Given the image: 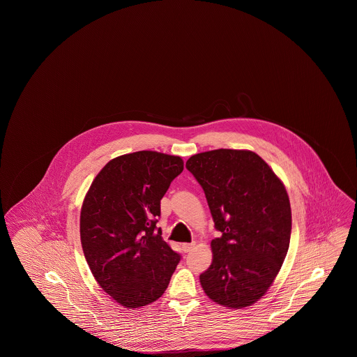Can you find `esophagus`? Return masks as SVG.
<instances>
[{
	"mask_svg": "<svg viewBox=\"0 0 357 357\" xmlns=\"http://www.w3.org/2000/svg\"><path fill=\"white\" fill-rule=\"evenodd\" d=\"M195 246V242H191V243H182V250L185 252V253H188V252H191V249Z\"/></svg>",
	"mask_w": 357,
	"mask_h": 357,
	"instance_id": "34e87169",
	"label": "esophagus"
}]
</instances>
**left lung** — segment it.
I'll list each match as a JSON object with an SVG mask.
<instances>
[{
  "mask_svg": "<svg viewBox=\"0 0 357 357\" xmlns=\"http://www.w3.org/2000/svg\"><path fill=\"white\" fill-rule=\"evenodd\" d=\"M202 186L215 229L213 262L199 275L204 293L227 307H245L272 287L291 231L288 192L257 153L220 149L186 162Z\"/></svg>",
  "mask_w": 357,
  "mask_h": 357,
  "instance_id": "8db88e82",
  "label": "left lung"
}]
</instances>
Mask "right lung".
<instances>
[{"label": "right lung", "instance_id": "1", "mask_svg": "<svg viewBox=\"0 0 357 357\" xmlns=\"http://www.w3.org/2000/svg\"><path fill=\"white\" fill-rule=\"evenodd\" d=\"M183 171L181 156L156 151L109 160L89 187L80 213V238L98 284L128 309L156 301L181 255L156 227L160 199Z\"/></svg>", "mask_w": 357, "mask_h": 357}]
</instances>
